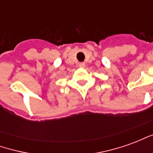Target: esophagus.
Instances as JSON below:
<instances>
[{
	"label": "esophagus",
	"mask_w": 153,
	"mask_h": 153,
	"mask_svg": "<svg viewBox=\"0 0 153 153\" xmlns=\"http://www.w3.org/2000/svg\"><path fill=\"white\" fill-rule=\"evenodd\" d=\"M79 66L83 68V67L85 66V63H84V62H81V63L79 64Z\"/></svg>",
	"instance_id": "obj_1"
}]
</instances>
